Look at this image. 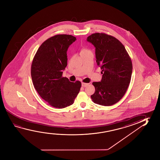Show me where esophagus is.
Segmentation results:
<instances>
[{"label":"esophagus","instance_id":"obj_1","mask_svg":"<svg viewBox=\"0 0 160 160\" xmlns=\"http://www.w3.org/2000/svg\"><path fill=\"white\" fill-rule=\"evenodd\" d=\"M81 85H82V87H86L87 86H88L89 84L88 83H85V82H82L81 83Z\"/></svg>","mask_w":160,"mask_h":160}]
</instances>
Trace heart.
<instances>
[{"instance_id":"1","label":"heart","mask_w":160,"mask_h":160,"mask_svg":"<svg viewBox=\"0 0 160 160\" xmlns=\"http://www.w3.org/2000/svg\"><path fill=\"white\" fill-rule=\"evenodd\" d=\"M87 51V50H82V51H81V52H82V51Z\"/></svg>"}]
</instances>
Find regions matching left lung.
Instances as JSON below:
<instances>
[{
    "label": "left lung",
    "instance_id": "8db88e82",
    "mask_svg": "<svg viewBox=\"0 0 160 160\" xmlns=\"http://www.w3.org/2000/svg\"><path fill=\"white\" fill-rule=\"evenodd\" d=\"M87 40L95 47L96 62L102 70V80L92 82L95 91L91 98L99 105H113L122 98L130 83L131 58L123 44L110 35L95 33Z\"/></svg>",
    "mask_w": 160,
    "mask_h": 160
}]
</instances>
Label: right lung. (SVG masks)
Segmentation results:
<instances>
[{"label": "right lung", "instance_id": "add662e5", "mask_svg": "<svg viewBox=\"0 0 160 160\" xmlns=\"http://www.w3.org/2000/svg\"><path fill=\"white\" fill-rule=\"evenodd\" d=\"M71 35L58 34L40 46L32 61L31 77L39 96L53 107L72 105L79 94L81 83L72 82L62 77L68 62L67 51L76 41Z\"/></svg>", "mask_w": 160, "mask_h": 160}]
</instances>
